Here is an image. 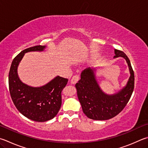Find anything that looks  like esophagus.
<instances>
[{
    "instance_id": "34e87169",
    "label": "esophagus",
    "mask_w": 148,
    "mask_h": 148,
    "mask_svg": "<svg viewBox=\"0 0 148 148\" xmlns=\"http://www.w3.org/2000/svg\"><path fill=\"white\" fill-rule=\"evenodd\" d=\"M79 78V76H77V75L73 76V77H72V78L71 79V83L72 85H75L77 82H78Z\"/></svg>"
}]
</instances>
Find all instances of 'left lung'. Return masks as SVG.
I'll use <instances>...</instances> for the list:
<instances>
[{
    "mask_svg": "<svg viewBox=\"0 0 148 148\" xmlns=\"http://www.w3.org/2000/svg\"><path fill=\"white\" fill-rule=\"evenodd\" d=\"M114 58H123L127 64L130 76L124 87L114 94L101 89L96 78L99 68H88L81 74V79L75 87L84 114L88 119L106 120L116 116L128 103L134 89L135 76L130 61L122 51L114 49Z\"/></svg>",
    "mask_w": 148,
    "mask_h": 148,
    "instance_id": "1",
    "label": "left lung"
}]
</instances>
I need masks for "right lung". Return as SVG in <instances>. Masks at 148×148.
<instances>
[{
	"mask_svg": "<svg viewBox=\"0 0 148 148\" xmlns=\"http://www.w3.org/2000/svg\"><path fill=\"white\" fill-rule=\"evenodd\" d=\"M47 46H35L24 50L13 59L9 72V89L13 103L28 119L43 122L54 118L61 106V91L68 79L56 76L46 84L32 87L23 83L17 72L18 66L26 53L44 52Z\"/></svg>",
	"mask_w": 148,
	"mask_h": 148,
	"instance_id": "add662e5",
	"label": "right lung"
}]
</instances>
